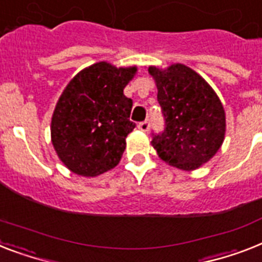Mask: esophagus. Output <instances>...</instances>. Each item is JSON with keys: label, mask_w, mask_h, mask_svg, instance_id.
Segmentation results:
<instances>
[{"label": "esophagus", "mask_w": 262, "mask_h": 262, "mask_svg": "<svg viewBox=\"0 0 262 262\" xmlns=\"http://www.w3.org/2000/svg\"><path fill=\"white\" fill-rule=\"evenodd\" d=\"M149 125H150L149 121L146 120V121H142V122H140V124L137 125V127L141 132H145V133H146V132L149 130Z\"/></svg>", "instance_id": "34e87169"}]
</instances>
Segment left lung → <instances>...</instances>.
<instances>
[{
    "label": "left lung",
    "mask_w": 262,
    "mask_h": 262,
    "mask_svg": "<svg viewBox=\"0 0 262 262\" xmlns=\"http://www.w3.org/2000/svg\"><path fill=\"white\" fill-rule=\"evenodd\" d=\"M148 72L157 87L165 127L152 145L167 164L192 171L207 163L222 145L226 117L220 98L198 72L176 63Z\"/></svg>",
    "instance_id": "1"
}]
</instances>
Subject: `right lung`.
<instances>
[{
    "mask_svg": "<svg viewBox=\"0 0 262 262\" xmlns=\"http://www.w3.org/2000/svg\"><path fill=\"white\" fill-rule=\"evenodd\" d=\"M137 67L99 61L78 72L66 86L51 121V140L63 164L76 175L93 178L120 163L133 101L124 89Z\"/></svg>",
    "mask_w": 262,
    "mask_h": 262,
    "instance_id": "add662e5",
    "label": "right lung"
}]
</instances>
